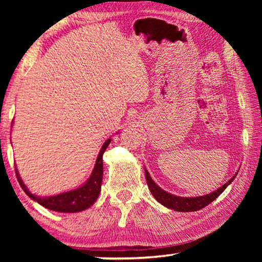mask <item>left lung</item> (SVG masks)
<instances>
[{
    "mask_svg": "<svg viewBox=\"0 0 262 262\" xmlns=\"http://www.w3.org/2000/svg\"><path fill=\"white\" fill-rule=\"evenodd\" d=\"M144 171H145V180H147V184L149 186V189L150 192H151L152 196L164 207L170 208V209H173L176 211H183V212L196 211L209 205V203L214 201L219 195H221L224 192V189L232 183L233 179L236 178V176L238 173L237 172L231 179L227 181L224 185H222L221 187L215 189L214 192L206 195H201V196L185 198V196H178V195L171 194L166 192V190H164L151 179V177H150L149 172L145 167H144Z\"/></svg>",
    "mask_w": 262,
    "mask_h": 262,
    "instance_id": "left-lung-1",
    "label": "left lung"
}]
</instances>
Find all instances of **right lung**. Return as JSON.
<instances>
[{"mask_svg":"<svg viewBox=\"0 0 262 262\" xmlns=\"http://www.w3.org/2000/svg\"><path fill=\"white\" fill-rule=\"evenodd\" d=\"M111 143V139L104 142L103 147L98 154V157L96 159V164L94 170L91 172V176L85 183L82 184L79 187L67 190V192L50 195V196H40V195H34L26 187L25 184L21 180L20 176L16 168L17 179L19 181L20 187L23 188L24 192L31 198V200L38 202L39 205L47 208L50 210H54L57 212H78L85 210L90 208L96 202L99 196L101 181H103V155L106 148Z\"/></svg>","mask_w":262,"mask_h":262,"instance_id":"add662e5","label":"right lung"}]
</instances>
